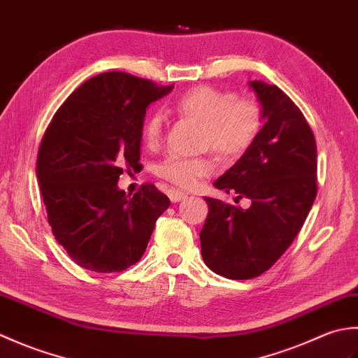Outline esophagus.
I'll return each mask as SVG.
<instances>
[{
	"mask_svg": "<svg viewBox=\"0 0 358 358\" xmlns=\"http://www.w3.org/2000/svg\"><path fill=\"white\" fill-rule=\"evenodd\" d=\"M167 195H169V199H171L172 203H178L181 200H185L186 196H187L185 192H181V191H178V189H175V187L169 189V191H167Z\"/></svg>",
	"mask_w": 358,
	"mask_h": 358,
	"instance_id": "obj_1",
	"label": "esophagus"
}]
</instances>
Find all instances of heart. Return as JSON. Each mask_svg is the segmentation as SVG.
<instances>
[{
  "label": "heart",
  "instance_id": "b5f03b06",
  "mask_svg": "<svg viewBox=\"0 0 358 358\" xmlns=\"http://www.w3.org/2000/svg\"><path fill=\"white\" fill-rule=\"evenodd\" d=\"M180 117L191 118L203 126V148L232 159L245 154L262 131L263 112L250 98H237L232 90L214 86L189 89L173 106ZM163 136V115L152 112L143 124V140L155 148ZM215 171L212 157H167L155 167L158 177L172 185L191 189Z\"/></svg>",
  "mask_w": 358,
  "mask_h": 358
}]
</instances>
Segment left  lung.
<instances>
[{"mask_svg": "<svg viewBox=\"0 0 358 358\" xmlns=\"http://www.w3.org/2000/svg\"><path fill=\"white\" fill-rule=\"evenodd\" d=\"M249 86L262 104L264 124L214 186L249 199L250 206L204 196L209 212L200 232L204 263L231 280L268 271L292 245L317 195V143L305 115L277 86Z\"/></svg>", "mask_w": 358, "mask_h": 358, "instance_id": "left-lung-1", "label": "left lung"}]
</instances>
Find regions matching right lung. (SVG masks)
<instances>
[{"label": "right lung", "instance_id": "add662e5", "mask_svg": "<svg viewBox=\"0 0 358 358\" xmlns=\"http://www.w3.org/2000/svg\"><path fill=\"white\" fill-rule=\"evenodd\" d=\"M172 87L100 73L73 90L45 129L36 178L53 237L81 268L121 272L135 264L169 208L154 185L134 195L117 185L124 167L140 166L146 109Z\"/></svg>", "mask_w": 358, "mask_h": 358}]
</instances>
